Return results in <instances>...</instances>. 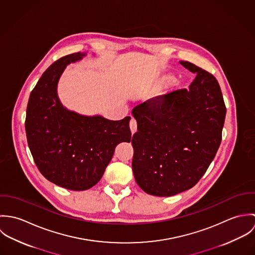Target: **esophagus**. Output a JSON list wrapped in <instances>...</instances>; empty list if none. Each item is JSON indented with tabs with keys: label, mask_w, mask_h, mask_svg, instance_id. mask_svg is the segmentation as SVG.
Wrapping results in <instances>:
<instances>
[{
	"label": "esophagus",
	"mask_w": 255,
	"mask_h": 255,
	"mask_svg": "<svg viewBox=\"0 0 255 255\" xmlns=\"http://www.w3.org/2000/svg\"><path fill=\"white\" fill-rule=\"evenodd\" d=\"M129 127H130V130H131V133H134L136 132L137 130V125H136V121L131 117L130 119V123H129Z\"/></svg>",
	"instance_id": "esophagus-1"
}]
</instances>
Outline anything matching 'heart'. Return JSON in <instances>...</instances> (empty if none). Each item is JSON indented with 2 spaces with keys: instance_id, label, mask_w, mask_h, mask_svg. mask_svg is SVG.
Listing matches in <instances>:
<instances>
[{
  "instance_id": "b5f03b06",
  "label": "heart",
  "mask_w": 255,
  "mask_h": 255,
  "mask_svg": "<svg viewBox=\"0 0 255 255\" xmlns=\"http://www.w3.org/2000/svg\"><path fill=\"white\" fill-rule=\"evenodd\" d=\"M174 79H175V76H174L173 74H167V75H165V77H164V81L167 82V83L173 82Z\"/></svg>"
}]
</instances>
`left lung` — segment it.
Here are the masks:
<instances>
[{
    "instance_id": "8db88e82",
    "label": "left lung",
    "mask_w": 255,
    "mask_h": 255,
    "mask_svg": "<svg viewBox=\"0 0 255 255\" xmlns=\"http://www.w3.org/2000/svg\"><path fill=\"white\" fill-rule=\"evenodd\" d=\"M189 89L149 99L132 110V171L146 193L172 196L191 188L213 161L226 117L217 79L189 62Z\"/></svg>"
}]
</instances>
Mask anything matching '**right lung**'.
<instances>
[{
    "label": "right lung",
    "instance_id": "add662e5",
    "mask_svg": "<svg viewBox=\"0 0 255 255\" xmlns=\"http://www.w3.org/2000/svg\"><path fill=\"white\" fill-rule=\"evenodd\" d=\"M86 53L63 57L42 74L26 109L27 142L40 173L71 190H85L99 182L121 142H129L130 117L111 121L67 109L58 96V83L67 66Z\"/></svg>",
    "mask_w": 255,
    "mask_h": 255
}]
</instances>
